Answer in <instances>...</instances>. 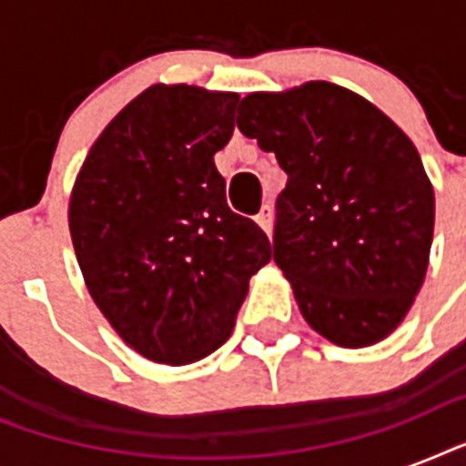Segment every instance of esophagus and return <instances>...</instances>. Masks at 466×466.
I'll list each match as a JSON object with an SVG mask.
<instances>
[{"mask_svg": "<svg viewBox=\"0 0 466 466\" xmlns=\"http://www.w3.org/2000/svg\"><path fill=\"white\" fill-rule=\"evenodd\" d=\"M256 222H258V227H261L263 232L270 234V229H273V208H270L268 203L263 205L261 212L256 215Z\"/></svg>", "mask_w": 466, "mask_h": 466, "instance_id": "obj_1", "label": "esophagus"}]
</instances>
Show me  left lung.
<instances>
[{"mask_svg": "<svg viewBox=\"0 0 466 466\" xmlns=\"http://www.w3.org/2000/svg\"><path fill=\"white\" fill-rule=\"evenodd\" d=\"M237 127L288 174L273 261L307 324L343 348L387 339L419 295L433 241L419 149L377 106L331 82L248 94Z\"/></svg>", "mask_w": 466, "mask_h": 466, "instance_id": "left-lung-1", "label": "left lung"}]
</instances>
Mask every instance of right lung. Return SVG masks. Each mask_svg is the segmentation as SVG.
<instances>
[{"instance_id": "right-lung-1", "label": "right lung", "mask_w": 466, "mask_h": 466, "mask_svg": "<svg viewBox=\"0 0 466 466\" xmlns=\"http://www.w3.org/2000/svg\"><path fill=\"white\" fill-rule=\"evenodd\" d=\"M237 104L232 91L149 86L98 135L72 188L84 283L147 360L188 365L218 350L273 256L261 227L229 210L215 167Z\"/></svg>"}]
</instances>
